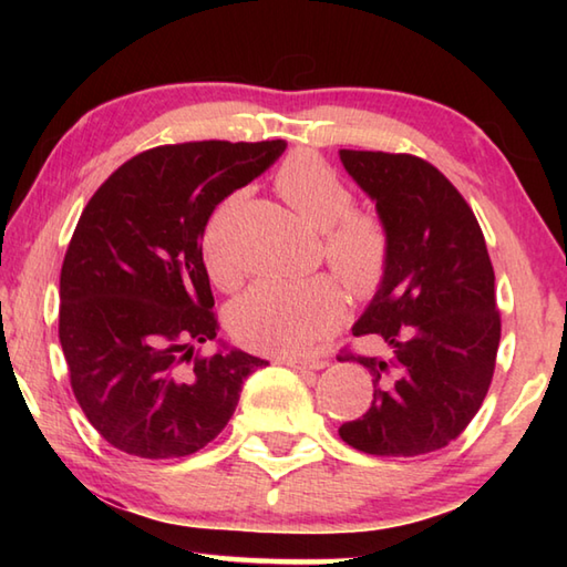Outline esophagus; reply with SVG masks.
<instances>
[{
    "mask_svg": "<svg viewBox=\"0 0 567 567\" xmlns=\"http://www.w3.org/2000/svg\"><path fill=\"white\" fill-rule=\"evenodd\" d=\"M277 363H282L297 372H315V370L327 368V360H302V358H280Z\"/></svg>",
    "mask_w": 567,
    "mask_h": 567,
    "instance_id": "1",
    "label": "esophagus"
}]
</instances>
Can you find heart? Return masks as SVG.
<instances>
[{
    "label": "heart",
    "mask_w": 567,
    "mask_h": 567,
    "mask_svg": "<svg viewBox=\"0 0 567 567\" xmlns=\"http://www.w3.org/2000/svg\"><path fill=\"white\" fill-rule=\"evenodd\" d=\"M277 192L311 226L323 231V256L353 292L378 287L390 258L388 228L370 212L353 209V192L317 153H295L275 173ZM236 197L226 199L204 231V262L216 285L231 287L236 272L224 252L226 224ZM343 311L331 277L282 280L265 277L240 295L228 327L250 348L282 355H309Z\"/></svg>",
    "instance_id": "1"
}]
</instances>
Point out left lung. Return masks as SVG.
<instances>
[{"label":"left lung","instance_id":"1","mask_svg":"<svg viewBox=\"0 0 567 567\" xmlns=\"http://www.w3.org/2000/svg\"><path fill=\"white\" fill-rule=\"evenodd\" d=\"M339 155L390 236L388 270L353 327L380 355L339 358L368 368L372 402L339 433L370 455L439 451L473 421L495 372L502 321L483 228L449 177L416 155Z\"/></svg>","mask_w":567,"mask_h":567}]
</instances>
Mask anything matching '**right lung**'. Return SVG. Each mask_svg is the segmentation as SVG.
<instances>
[{"label": "right lung", "instance_id": "add662e5", "mask_svg": "<svg viewBox=\"0 0 567 567\" xmlns=\"http://www.w3.org/2000/svg\"><path fill=\"white\" fill-rule=\"evenodd\" d=\"M285 141H195L126 161L84 207L60 270L58 336L90 424L128 455L183 457L219 436L244 380L268 365L216 339L202 236L216 204Z\"/></svg>", "mask_w": 567, "mask_h": 567}]
</instances>
